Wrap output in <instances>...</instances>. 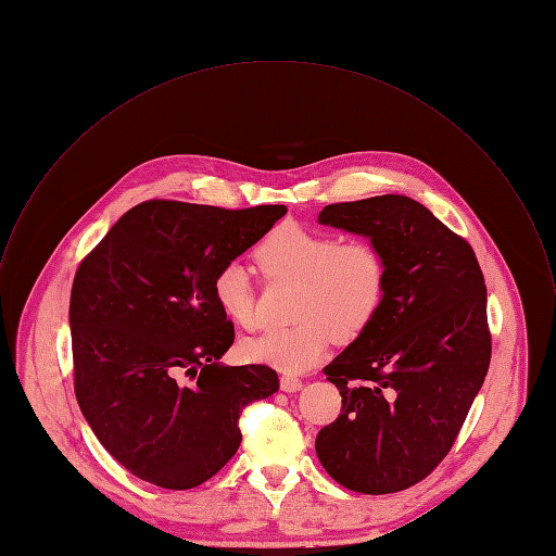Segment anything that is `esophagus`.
Returning <instances> with one entry per match:
<instances>
[{
  "label": "esophagus",
  "mask_w": 556,
  "mask_h": 556,
  "mask_svg": "<svg viewBox=\"0 0 556 556\" xmlns=\"http://www.w3.org/2000/svg\"><path fill=\"white\" fill-rule=\"evenodd\" d=\"M280 388H282L285 392H295V390L302 388V379L295 377V375H282V377H280Z\"/></svg>",
  "instance_id": "34e87169"
}]
</instances>
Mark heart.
<instances>
[{"label": "heart", "mask_w": 556, "mask_h": 556, "mask_svg": "<svg viewBox=\"0 0 556 556\" xmlns=\"http://www.w3.org/2000/svg\"><path fill=\"white\" fill-rule=\"evenodd\" d=\"M269 282L295 285L293 326L241 343L245 358L285 372L315 367L334 339L363 337L388 293V261L369 239H341L332 230L285 222L254 250ZM219 311L239 328L256 330V295L245 265L228 261L213 276Z\"/></svg>", "instance_id": "heart-1"}]
</instances>
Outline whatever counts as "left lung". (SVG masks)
I'll return each mask as SVG.
<instances>
[{"instance_id": "obj_1", "label": "left lung", "mask_w": 556, "mask_h": 556, "mask_svg": "<svg viewBox=\"0 0 556 556\" xmlns=\"http://www.w3.org/2000/svg\"><path fill=\"white\" fill-rule=\"evenodd\" d=\"M319 222L370 237L388 293L369 330L324 369L343 407L317 433V457L352 492H401L448 455L490 369L483 271L470 243L407 195L334 202Z\"/></svg>"}]
</instances>
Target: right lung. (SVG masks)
<instances>
[{"label": "right lung", "instance_id": "add662e5", "mask_svg": "<svg viewBox=\"0 0 556 556\" xmlns=\"http://www.w3.org/2000/svg\"><path fill=\"white\" fill-rule=\"evenodd\" d=\"M285 213L155 198L129 208L79 263L68 308L75 396L138 479L166 490L204 483L237 453L241 412L278 390L265 365L217 363L235 328L213 276Z\"/></svg>", "mask_w": 556, "mask_h": 556}]
</instances>
